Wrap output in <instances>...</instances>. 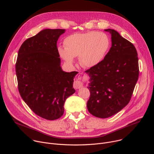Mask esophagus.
I'll return each instance as SVG.
<instances>
[{
  "label": "esophagus",
  "mask_w": 154,
  "mask_h": 154,
  "mask_svg": "<svg viewBox=\"0 0 154 154\" xmlns=\"http://www.w3.org/2000/svg\"><path fill=\"white\" fill-rule=\"evenodd\" d=\"M83 83L80 80H75L74 83V87L75 89L80 88L83 86Z\"/></svg>",
  "instance_id": "1"
}]
</instances>
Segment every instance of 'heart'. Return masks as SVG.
<instances>
[{"instance_id":"1","label":"heart","mask_w":154,"mask_h":154,"mask_svg":"<svg viewBox=\"0 0 154 154\" xmlns=\"http://www.w3.org/2000/svg\"><path fill=\"white\" fill-rule=\"evenodd\" d=\"M65 48L60 46V56L69 64L74 57L79 56L80 64L85 67L92 68L99 64L105 58L110 46V40L104 33L90 32L75 33L64 40Z\"/></svg>"}]
</instances>
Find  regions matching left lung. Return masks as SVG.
Instances as JSON below:
<instances>
[{"instance_id": "1", "label": "left lung", "mask_w": 154, "mask_h": 154, "mask_svg": "<svg viewBox=\"0 0 154 154\" xmlns=\"http://www.w3.org/2000/svg\"><path fill=\"white\" fill-rule=\"evenodd\" d=\"M105 31L112 35V47L99 64L85 71L90 77L87 88L91 94L87 108L99 118L116 114L128 103L139 75L133 44L113 29Z\"/></svg>"}]
</instances>
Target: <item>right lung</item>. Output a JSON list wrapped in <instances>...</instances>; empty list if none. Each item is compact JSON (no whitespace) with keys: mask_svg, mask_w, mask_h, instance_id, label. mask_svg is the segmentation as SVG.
Listing matches in <instances>:
<instances>
[{"mask_svg":"<svg viewBox=\"0 0 154 154\" xmlns=\"http://www.w3.org/2000/svg\"><path fill=\"white\" fill-rule=\"evenodd\" d=\"M64 29H44L21 45L16 63L21 97L38 116L60 118L66 99L73 94L77 72L63 71L57 42Z\"/></svg>","mask_w":154,"mask_h":154,"instance_id":"1","label":"right lung"}]
</instances>
